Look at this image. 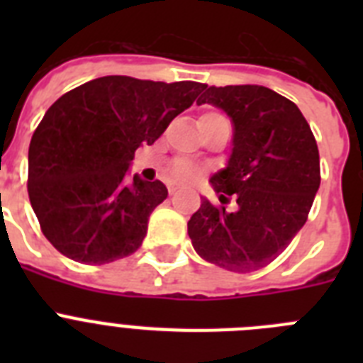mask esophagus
<instances>
[{"instance_id":"34e87169","label":"esophagus","mask_w":363,"mask_h":363,"mask_svg":"<svg viewBox=\"0 0 363 363\" xmlns=\"http://www.w3.org/2000/svg\"><path fill=\"white\" fill-rule=\"evenodd\" d=\"M176 191H178V187H176V185H169V194H174Z\"/></svg>"}]
</instances>
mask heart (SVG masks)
Returning <instances> with one entry per match:
<instances>
[{
    "label": "heart",
    "instance_id": "obj_1",
    "mask_svg": "<svg viewBox=\"0 0 363 363\" xmlns=\"http://www.w3.org/2000/svg\"><path fill=\"white\" fill-rule=\"evenodd\" d=\"M207 116V114H205ZM200 174V169L194 167L192 163L185 162V160H178L174 162V165L171 167V179L172 182H178V184H189L192 179Z\"/></svg>",
    "mask_w": 363,
    "mask_h": 363
}]
</instances>
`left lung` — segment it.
I'll return each instance as SVG.
<instances>
[{"label": "left lung", "instance_id": "8db88e82", "mask_svg": "<svg viewBox=\"0 0 363 363\" xmlns=\"http://www.w3.org/2000/svg\"><path fill=\"white\" fill-rule=\"evenodd\" d=\"M198 105L220 108L234 125L233 149L211 176L236 211L201 205L187 223L194 251L233 272H251L277 258L307 221L320 187L316 140L300 108L259 85L205 86Z\"/></svg>", "mask_w": 363, "mask_h": 363}]
</instances>
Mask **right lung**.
I'll use <instances>...</instances> for the list:
<instances>
[{
  "label": "right lung",
  "instance_id": "obj_1",
  "mask_svg": "<svg viewBox=\"0 0 363 363\" xmlns=\"http://www.w3.org/2000/svg\"><path fill=\"white\" fill-rule=\"evenodd\" d=\"M205 89L196 82L104 76L63 94L28 147V198L45 238L67 258L101 265L138 251L167 187L129 179L138 147L152 145Z\"/></svg>",
  "mask_w": 363,
  "mask_h": 363
}]
</instances>
